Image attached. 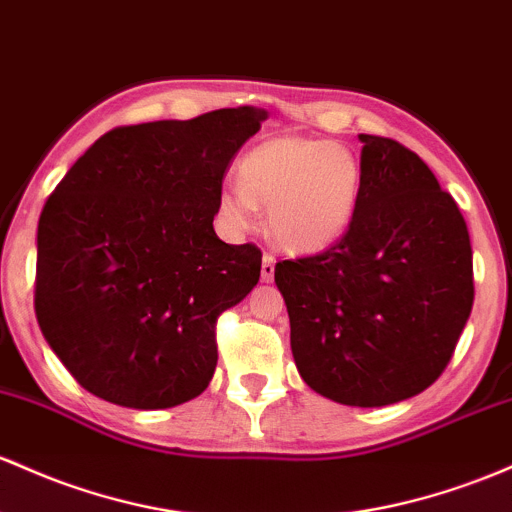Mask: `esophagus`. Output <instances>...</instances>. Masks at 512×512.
I'll list each match as a JSON object with an SVG mask.
<instances>
[{
	"instance_id": "obj_1",
	"label": "esophagus",
	"mask_w": 512,
	"mask_h": 512,
	"mask_svg": "<svg viewBox=\"0 0 512 512\" xmlns=\"http://www.w3.org/2000/svg\"><path fill=\"white\" fill-rule=\"evenodd\" d=\"M262 282H272L274 279V257L265 252V257H262Z\"/></svg>"
}]
</instances>
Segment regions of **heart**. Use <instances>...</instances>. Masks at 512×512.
<instances>
[{
	"label": "heart",
	"instance_id": "b5f03b06",
	"mask_svg": "<svg viewBox=\"0 0 512 512\" xmlns=\"http://www.w3.org/2000/svg\"><path fill=\"white\" fill-rule=\"evenodd\" d=\"M238 170L240 182H226L218 192V213L230 228H255L262 206L274 243L308 255L338 243L355 221L362 165L347 145L272 138L255 145Z\"/></svg>",
	"mask_w": 512,
	"mask_h": 512
}]
</instances>
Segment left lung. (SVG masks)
<instances>
[{"label": "left lung", "mask_w": 512, "mask_h": 512, "mask_svg": "<svg viewBox=\"0 0 512 512\" xmlns=\"http://www.w3.org/2000/svg\"><path fill=\"white\" fill-rule=\"evenodd\" d=\"M350 230L318 255L279 260L274 282L301 379L335 403L376 408L445 372L474 303L457 201L413 150L367 136Z\"/></svg>", "instance_id": "obj_1"}]
</instances>
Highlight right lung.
<instances>
[{
	"label": "right lung",
	"mask_w": 512,
	"mask_h": 512,
	"mask_svg": "<svg viewBox=\"0 0 512 512\" xmlns=\"http://www.w3.org/2000/svg\"><path fill=\"white\" fill-rule=\"evenodd\" d=\"M267 119L218 109L104 133L38 221L36 318L77 384L116 406L192 401L218 362V316L260 282V247L213 230L230 160Z\"/></svg>",
	"instance_id": "obj_1"
}]
</instances>
